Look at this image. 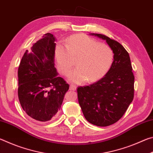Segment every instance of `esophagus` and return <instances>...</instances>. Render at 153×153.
I'll return each instance as SVG.
<instances>
[{"label": "esophagus", "mask_w": 153, "mask_h": 153, "mask_svg": "<svg viewBox=\"0 0 153 153\" xmlns=\"http://www.w3.org/2000/svg\"><path fill=\"white\" fill-rule=\"evenodd\" d=\"M69 90H76V86L75 85L71 84L70 86H69Z\"/></svg>", "instance_id": "34e87169"}]
</instances>
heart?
Returning <instances> with one entry per match:
<instances>
[{
	"label": "heart",
	"mask_w": 153,
	"mask_h": 153,
	"mask_svg": "<svg viewBox=\"0 0 153 153\" xmlns=\"http://www.w3.org/2000/svg\"><path fill=\"white\" fill-rule=\"evenodd\" d=\"M59 70L67 75L74 65V58L78 57L77 67L68 76L71 82L81 84L96 82L104 77L113 63V51L109 46L100 43L85 34H77L67 40V46L59 44L56 48Z\"/></svg>",
	"instance_id": "b5f03b06"
}]
</instances>
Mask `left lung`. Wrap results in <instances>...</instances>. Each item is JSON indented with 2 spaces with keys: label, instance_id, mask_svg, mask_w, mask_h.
Returning a JSON list of instances; mask_svg holds the SVG:
<instances>
[{
  "label": "left lung",
  "instance_id": "8db88e82",
  "mask_svg": "<svg viewBox=\"0 0 153 153\" xmlns=\"http://www.w3.org/2000/svg\"><path fill=\"white\" fill-rule=\"evenodd\" d=\"M90 35L106 40L113 51V63L102 79L90 86L77 88V98L88 122L108 126L123 117L132 102L134 76L129 53L120 43L100 33Z\"/></svg>",
  "mask_w": 153,
  "mask_h": 153
}]
</instances>
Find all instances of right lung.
<instances>
[{
  "mask_svg": "<svg viewBox=\"0 0 153 153\" xmlns=\"http://www.w3.org/2000/svg\"><path fill=\"white\" fill-rule=\"evenodd\" d=\"M55 42L53 34L46 33L26 50L18 68L20 105L36 121L55 118L69 88L55 67Z\"/></svg>",
  "mask_w": 153,
  "mask_h": 153,
  "instance_id": "right-lung-1",
  "label": "right lung"
}]
</instances>
